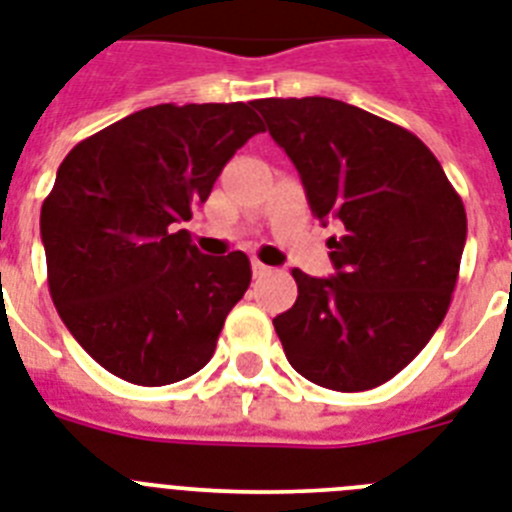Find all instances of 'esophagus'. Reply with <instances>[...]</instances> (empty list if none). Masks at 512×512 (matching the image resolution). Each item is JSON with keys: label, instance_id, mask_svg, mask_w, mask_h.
Here are the masks:
<instances>
[{"label": "esophagus", "instance_id": "34e87169", "mask_svg": "<svg viewBox=\"0 0 512 512\" xmlns=\"http://www.w3.org/2000/svg\"><path fill=\"white\" fill-rule=\"evenodd\" d=\"M252 273H255V278H260V276H268V273H270V268H268V265H263V263H260V260H252Z\"/></svg>", "mask_w": 512, "mask_h": 512}]
</instances>
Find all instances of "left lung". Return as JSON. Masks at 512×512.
Segmentation results:
<instances>
[{
    "instance_id": "obj_1",
    "label": "left lung",
    "mask_w": 512,
    "mask_h": 512,
    "mask_svg": "<svg viewBox=\"0 0 512 512\" xmlns=\"http://www.w3.org/2000/svg\"><path fill=\"white\" fill-rule=\"evenodd\" d=\"M328 239L336 276L299 268L297 302L273 318L299 376L334 392L394 378L447 315L465 247L463 199L407 128L328 97L257 99Z\"/></svg>"
}]
</instances>
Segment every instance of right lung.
I'll use <instances>...</instances> for the list:
<instances>
[{
    "instance_id": "right-lung-1",
    "label": "right lung",
    "mask_w": 512,
    "mask_h": 512,
    "mask_svg": "<svg viewBox=\"0 0 512 512\" xmlns=\"http://www.w3.org/2000/svg\"><path fill=\"white\" fill-rule=\"evenodd\" d=\"M265 131L252 105H157L70 149L41 205L62 323L112 376L165 386L210 363L244 297V252L202 255L176 231L236 149Z\"/></svg>"
}]
</instances>
